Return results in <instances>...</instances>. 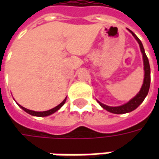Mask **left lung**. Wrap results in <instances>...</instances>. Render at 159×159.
<instances>
[{"label": "left lung", "mask_w": 159, "mask_h": 159, "mask_svg": "<svg viewBox=\"0 0 159 159\" xmlns=\"http://www.w3.org/2000/svg\"><path fill=\"white\" fill-rule=\"evenodd\" d=\"M129 30V29H128ZM131 34L133 35L134 37L135 38L139 45H140V51L142 52V56H143V63H144V71H145V75H144V82L142 84V87L140 89V92L137 93L135 96L134 97L132 100H130L128 103L124 104L123 106L120 107H108L104 105L100 101H98V103L100 104L101 107H103L105 110L110 111L111 113L114 114H123L130 112L132 111L135 110L137 107L140 106V104L143 102V100H145V98L148 93L149 91V88H150V82H151V70H150V65H149V61L147 59V54L145 52V49L143 48V45L140 42V40L136 36V35L133 33L130 30H129Z\"/></svg>", "instance_id": "left-lung-1"}]
</instances>
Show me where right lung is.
I'll return each instance as SVG.
<instances>
[{
    "label": "right lung",
    "mask_w": 159,
    "mask_h": 159,
    "mask_svg": "<svg viewBox=\"0 0 159 159\" xmlns=\"http://www.w3.org/2000/svg\"><path fill=\"white\" fill-rule=\"evenodd\" d=\"M66 98L65 99V100H63L61 103L59 104V106H57V107H55L54 108H52V109H51V110L46 111H31V110H29V109H26V108L23 107L22 106H20V105H19V106L20 107V108H22L23 110L25 111H26L27 113L30 114V115H32V116H36V117H47V116H49V115L54 113L55 111L59 110V109L63 107V105L66 103Z\"/></svg>",
    "instance_id": "obj_1"
}]
</instances>
